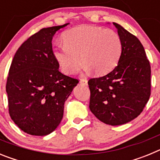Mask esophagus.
Wrapping results in <instances>:
<instances>
[{"label": "esophagus", "mask_w": 160, "mask_h": 160, "mask_svg": "<svg viewBox=\"0 0 160 160\" xmlns=\"http://www.w3.org/2000/svg\"><path fill=\"white\" fill-rule=\"evenodd\" d=\"M80 83H82V84L86 85V86H87V85L88 84V81H87V78H82L81 80H80Z\"/></svg>", "instance_id": "obj_1"}]
</instances>
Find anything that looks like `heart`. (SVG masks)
<instances>
[{"instance_id":"obj_1","label":"heart","mask_w":160,"mask_h":160,"mask_svg":"<svg viewBox=\"0 0 160 160\" xmlns=\"http://www.w3.org/2000/svg\"><path fill=\"white\" fill-rule=\"evenodd\" d=\"M62 40L64 44L53 48V57L61 70L69 75L77 73L82 62L87 71L106 74L116 66L122 55V39L112 29L80 25L66 30Z\"/></svg>"}]
</instances>
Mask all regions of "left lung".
Listing matches in <instances>:
<instances>
[{
  "instance_id": "1",
  "label": "left lung",
  "mask_w": 160,
  "mask_h": 160,
  "mask_svg": "<svg viewBox=\"0 0 160 160\" xmlns=\"http://www.w3.org/2000/svg\"><path fill=\"white\" fill-rule=\"evenodd\" d=\"M122 42L117 66L107 75L90 78V111L100 121L122 125L138 117L151 95V66L142 43L121 25L113 23Z\"/></svg>"
}]
</instances>
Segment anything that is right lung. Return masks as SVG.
<instances>
[{"instance_id": "1", "label": "right lung", "mask_w": 160, "mask_h": 160, "mask_svg": "<svg viewBox=\"0 0 160 160\" xmlns=\"http://www.w3.org/2000/svg\"><path fill=\"white\" fill-rule=\"evenodd\" d=\"M68 25L43 28L18 48L7 78L8 113L31 135L53 132L63 117L64 103L78 79L64 75L53 57L52 39Z\"/></svg>"}]
</instances>
